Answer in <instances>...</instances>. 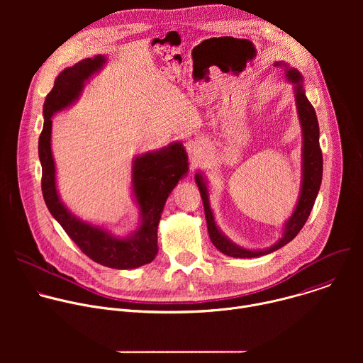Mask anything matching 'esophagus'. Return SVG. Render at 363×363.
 Masks as SVG:
<instances>
[{"label":"esophagus","instance_id":"34e87169","mask_svg":"<svg viewBox=\"0 0 363 363\" xmlns=\"http://www.w3.org/2000/svg\"><path fill=\"white\" fill-rule=\"evenodd\" d=\"M185 149H186L191 160H198L201 152H202V146H201L199 140H196V139H188L185 142Z\"/></svg>","mask_w":363,"mask_h":363}]
</instances>
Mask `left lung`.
Listing matches in <instances>:
<instances>
[{"mask_svg":"<svg viewBox=\"0 0 363 363\" xmlns=\"http://www.w3.org/2000/svg\"><path fill=\"white\" fill-rule=\"evenodd\" d=\"M276 66L284 67L287 79L294 83V96H296V106H297V113L301 125V133H303V181H301V191L298 196V202L296 205V210L291 214V217L287 220L284 225V233L283 237L270 248L266 250H245L233 241H230L217 227L214 214L211 211L210 206V199H208V189H206V185L199 174L195 175V181L198 184L202 203H203V211H205V218H206V227H208V234L213 241V244L220 250L223 254L228 257H235V258H251V257H260L266 255L269 252H273L287 242H290L298 231L303 228L306 224L310 211H312L318 192L320 189L322 184V174H323V157H322V149L319 145V123H318V116L315 112V108L312 106L304 94V89L301 84V74L296 70L289 67L286 63L277 62L274 63Z\"/></svg>","mask_w":363,"mask_h":363,"instance_id":"obj_1","label":"left lung"}]
</instances>
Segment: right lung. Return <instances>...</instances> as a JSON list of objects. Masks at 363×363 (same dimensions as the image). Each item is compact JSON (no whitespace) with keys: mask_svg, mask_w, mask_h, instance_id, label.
<instances>
[{"mask_svg":"<svg viewBox=\"0 0 363 363\" xmlns=\"http://www.w3.org/2000/svg\"><path fill=\"white\" fill-rule=\"evenodd\" d=\"M105 62V56L97 55L65 69L45 96L44 126L38 139V157L43 169L41 191L51 216L89 258L105 267L126 270L147 264L157 255L158 224L164 205L178 181L188 172V155L184 146L177 142L133 160L132 188L139 203L142 223L126 238L115 237L67 211L56 188V168L51 155V116L77 100L84 82L99 72Z\"/></svg>","mask_w":363,"mask_h":363,"instance_id":"add662e5","label":"right lung"}]
</instances>
